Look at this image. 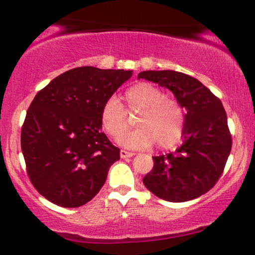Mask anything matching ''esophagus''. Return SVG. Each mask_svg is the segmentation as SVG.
I'll use <instances>...</instances> for the list:
<instances>
[{
	"label": "esophagus",
	"mask_w": 255,
	"mask_h": 255,
	"mask_svg": "<svg viewBox=\"0 0 255 255\" xmlns=\"http://www.w3.org/2000/svg\"><path fill=\"white\" fill-rule=\"evenodd\" d=\"M120 156H121V158H129L131 156H134V153H133V152H129V151L121 150V151H120Z\"/></svg>",
	"instance_id": "obj_1"
}]
</instances>
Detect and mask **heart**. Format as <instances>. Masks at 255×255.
<instances>
[{
    "instance_id": "1",
    "label": "heart",
    "mask_w": 255,
    "mask_h": 255,
    "mask_svg": "<svg viewBox=\"0 0 255 255\" xmlns=\"http://www.w3.org/2000/svg\"><path fill=\"white\" fill-rule=\"evenodd\" d=\"M124 103L111 97L101 108V124L105 133L118 139L129 127L128 116L138 115L135 131L119 139L129 148H147L156 142L159 148H170L183 135L186 116L176 99L165 97L159 87L139 83L125 92ZM128 115L127 116V114Z\"/></svg>"
}]
</instances>
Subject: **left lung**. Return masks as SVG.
<instances>
[{"label": "left lung", "instance_id": "left-lung-1", "mask_svg": "<svg viewBox=\"0 0 255 255\" xmlns=\"http://www.w3.org/2000/svg\"><path fill=\"white\" fill-rule=\"evenodd\" d=\"M166 87L187 109L183 144L175 152L153 157L142 178L158 198L171 203L192 200L213 188L231 151V134L221 99L200 81L175 71H146L137 79Z\"/></svg>", "mask_w": 255, "mask_h": 255}]
</instances>
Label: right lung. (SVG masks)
<instances>
[{
  "label": "right lung",
  "mask_w": 255,
  "mask_h": 255,
  "mask_svg": "<svg viewBox=\"0 0 255 255\" xmlns=\"http://www.w3.org/2000/svg\"><path fill=\"white\" fill-rule=\"evenodd\" d=\"M131 71L85 66L58 75L37 93L21 127L28 178L39 194L79 207L101 191L120 148L102 131L99 114Z\"/></svg>",
  "instance_id": "obj_1"
}]
</instances>
